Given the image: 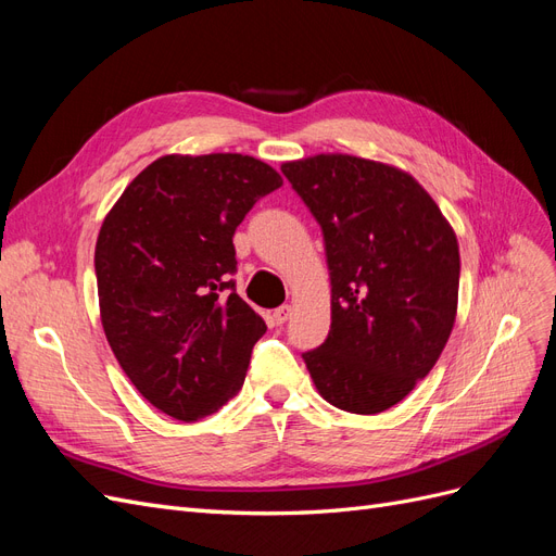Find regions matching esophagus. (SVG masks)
<instances>
[{"label": "esophagus", "mask_w": 556, "mask_h": 556, "mask_svg": "<svg viewBox=\"0 0 556 556\" xmlns=\"http://www.w3.org/2000/svg\"><path fill=\"white\" fill-rule=\"evenodd\" d=\"M292 315V306H288V304H282L280 308H276L274 311V325H282V323H288V317Z\"/></svg>", "instance_id": "obj_1"}]
</instances>
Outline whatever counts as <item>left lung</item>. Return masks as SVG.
Here are the masks:
<instances>
[{
  "instance_id": "obj_1",
  "label": "left lung",
  "mask_w": 556,
  "mask_h": 556,
  "mask_svg": "<svg viewBox=\"0 0 556 556\" xmlns=\"http://www.w3.org/2000/svg\"><path fill=\"white\" fill-rule=\"evenodd\" d=\"M280 172L325 233L331 329L304 352L319 396L376 415L427 378L459 299V243L408 172L343 153L285 162Z\"/></svg>"
}]
</instances>
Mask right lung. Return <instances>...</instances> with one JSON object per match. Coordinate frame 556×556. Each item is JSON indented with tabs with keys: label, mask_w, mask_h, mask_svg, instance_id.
<instances>
[{
	"label": "right lung",
	"mask_w": 556,
	"mask_h": 556,
	"mask_svg": "<svg viewBox=\"0 0 556 556\" xmlns=\"http://www.w3.org/2000/svg\"><path fill=\"white\" fill-rule=\"evenodd\" d=\"M282 185L241 153L164 155L106 213L94 245L99 315L141 396L180 422L241 390L266 325L233 292V231Z\"/></svg>",
	"instance_id": "obj_1"
}]
</instances>
